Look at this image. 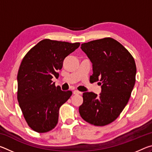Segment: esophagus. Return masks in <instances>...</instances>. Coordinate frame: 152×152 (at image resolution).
<instances>
[{
	"label": "esophagus",
	"instance_id": "obj_1",
	"mask_svg": "<svg viewBox=\"0 0 152 152\" xmlns=\"http://www.w3.org/2000/svg\"><path fill=\"white\" fill-rule=\"evenodd\" d=\"M82 92H80V91H74V92H73V94H75V95H77V94H81Z\"/></svg>",
	"mask_w": 152,
	"mask_h": 152
}]
</instances>
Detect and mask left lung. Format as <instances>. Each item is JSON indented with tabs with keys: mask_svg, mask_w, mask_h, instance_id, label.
Segmentation results:
<instances>
[{
	"mask_svg": "<svg viewBox=\"0 0 152 152\" xmlns=\"http://www.w3.org/2000/svg\"><path fill=\"white\" fill-rule=\"evenodd\" d=\"M92 63L90 80H100V95L84 92L79 107L81 117L90 124L104 126L119 116L129 100L135 83L134 58L122 44L110 37L93 40L81 45Z\"/></svg>",
	"mask_w": 152,
	"mask_h": 152,
	"instance_id": "left-lung-1",
	"label": "left lung"
}]
</instances>
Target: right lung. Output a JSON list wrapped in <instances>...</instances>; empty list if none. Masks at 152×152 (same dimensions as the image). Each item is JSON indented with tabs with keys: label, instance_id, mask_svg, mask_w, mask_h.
Wrapping results in <instances>:
<instances>
[{
	"label": "right lung",
	"instance_id": "1",
	"mask_svg": "<svg viewBox=\"0 0 152 152\" xmlns=\"http://www.w3.org/2000/svg\"><path fill=\"white\" fill-rule=\"evenodd\" d=\"M80 43L45 39L33 47L24 56L17 74V100L29 127L45 133L58 124L59 109L72 94L56 86L53 78L67 56Z\"/></svg>",
	"mask_w": 152,
	"mask_h": 152
}]
</instances>
